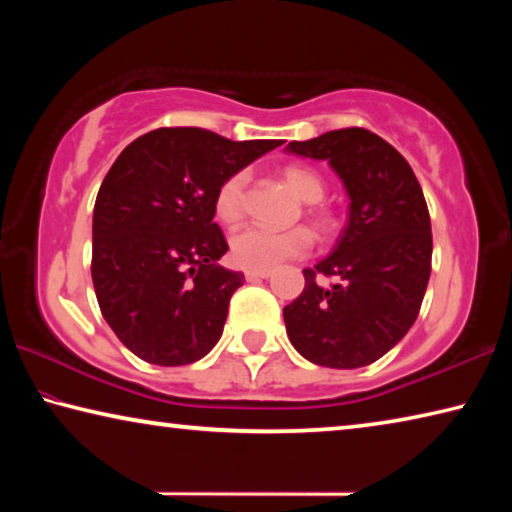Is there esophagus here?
Masks as SVG:
<instances>
[{"instance_id":"1","label":"esophagus","mask_w":512,"mask_h":512,"mask_svg":"<svg viewBox=\"0 0 512 512\" xmlns=\"http://www.w3.org/2000/svg\"><path fill=\"white\" fill-rule=\"evenodd\" d=\"M266 277H271V271H246V280H248V282L266 280Z\"/></svg>"}]
</instances>
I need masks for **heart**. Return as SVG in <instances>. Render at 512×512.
Listing matches in <instances>:
<instances>
[{"mask_svg":"<svg viewBox=\"0 0 512 512\" xmlns=\"http://www.w3.org/2000/svg\"><path fill=\"white\" fill-rule=\"evenodd\" d=\"M287 183L296 189V194L307 203H318L325 196V180L318 176L314 169L302 167V164H289L282 171ZM246 189H248V173L237 171L228 176L216 189L214 196V212L225 225H235L246 214ZM311 216L318 225V230H332V216L320 207H311ZM314 246V237L307 228L296 225V228H264V225H248L239 230L230 241L232 259L248 271H271L293 257L305 255Z\"/></svg>","mask_w":512,"mask_h":512,"instance_id":"heart-1","label":"heart"}]
</instances>
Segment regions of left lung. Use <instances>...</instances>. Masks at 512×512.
<instances>
[{"label":"left lung","instance_id":"left-lung-1","mask_svg":"<svg viewBox=\"0 0 512 512\" xmlns=\"http://www.w3.org/2000/svg\"><path fill=\"white\" fill-rule=\"evenodd\" d=\"M289 153L327 160L350 196L332 253L305 268L284 307L289 341L316 366L361 368L400 343L418 318L431 275V219L411 164L366 128H341ZM334 276L323 288L320 276Z\"/></svg>","mask_w":512,"mask_h":512}]
</instances>
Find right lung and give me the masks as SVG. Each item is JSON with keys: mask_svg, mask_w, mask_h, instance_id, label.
Segmentation results:
<instances>
[{"mask_svg": "<svg viewBox=\"0 0 512 512\" xmlns=\"http://www.w3.org/2000/svg\"><path fill=\"white\" fill-rule=\"evenodd\" d=\"M282 140L232 142L205 128H158L126 146L92 216V282L117 339L155 366H187L221 339L244 273L214 223L216 189Z\"/></svg>", "mask_w": 512, "mask_h": 512, "instance_id": "add662e5", "label": "right lung"}]
</instances>
